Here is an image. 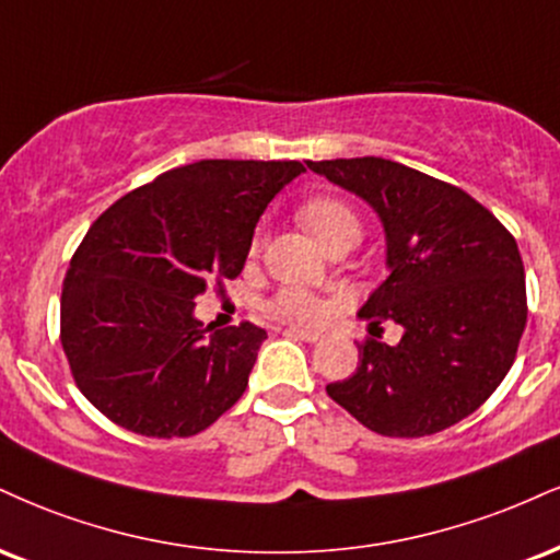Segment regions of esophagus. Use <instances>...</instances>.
Segmentation results:
<instances>
[{"mask_svg": "<svg viewBox=\"0 0 560 560\" xmlns=\"http://www.w3.org/2000/svg\"><path fill=\"white\" fill-rule=\"evenodd\" d=\"M289 334H292L294 339H302V341H318L320 339L318 331H307V328H298V326L289 328Z\"/></svg>", "mask_w": 560, "mask_h": 560, "instance_id": "esophagus-1", "label": "esophagus"}]
</instances>
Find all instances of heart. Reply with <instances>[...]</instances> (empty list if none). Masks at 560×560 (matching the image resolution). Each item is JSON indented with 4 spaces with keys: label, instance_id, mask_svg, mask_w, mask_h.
Masks as SVG:
<instances>
[{
    "label": "heart",
    "instance_id": "obj_1",
    "mask_svg": "<svg viewBox=\"0 0 560 560\" xmlns=\"http://www.w3.org/2000/svg\"><path fill=\"white\" fill-rule=\"evenodd\" d=\"M300 219L323 247H331L341 240L357 242L362 234L360 215H357L354 208L345 198H336V195H315V198L305 200L300 208ZM262 240H266V234L255 232L250 242V255H258L262 250ZM268 310L284 320L318 323L326 315L328 305L318 294L307 292V289L284 287L273 294L271 302H268Z\"/></svg>",
    "mask_w": 560,
    "mask_h": 560
}]
</instances>
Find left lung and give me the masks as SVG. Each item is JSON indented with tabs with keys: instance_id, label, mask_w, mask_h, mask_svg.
<instances>
[{
	"instance_id": "obj_1",
	"label": "left lung",
	"mask_w": 560,
	"mask_h": 560,
	"mask_svg": "<svg viewBox=\"0 0 560 560\" xmlns=\"http://www.w3.org/2000/svg\"><path fill=\"white\" fill-rule=\"evenodd\" d=\"M381 215L388 279L360 318L394 319L399 346L368 336L349 378L328 396L388 438L441 433L480 409L514 365L527 287L514 234L459 187L396 161H307Z\"/></svg>"
}]
</instances>
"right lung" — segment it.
<instances>
[{"instance_id": "1", "label": "right lung", "mask_w": 560, "mask_h": 560, "mask_svg": "<svg viewBox=\"0 0 560 560\" xmlns=\"http://www.w3.org/2000/svg\"><path fill=\"white\" fill-rule=\"evenodd\" d=\"M300 161L206 159L159 174L93 221L62 284L59 339L101 415L145 438L213 425L247 388L266 331L203 328L208 281L245 268L255 224Z\"/></svg>"}]
</instances>
